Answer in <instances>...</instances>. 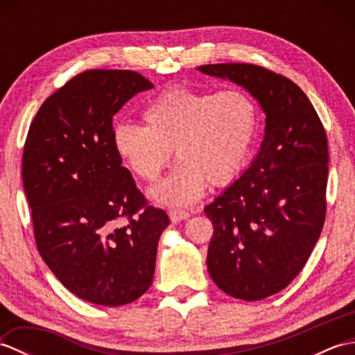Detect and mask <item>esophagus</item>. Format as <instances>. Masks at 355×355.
Returning a JSON list of instances; mask_svg holds the SVG:
<instances>
[{"instance_id": "esophagus-1", "label": "esophagus", "mask_w": 355, "mask_h": 355, "mask_svg": "<svg viewBox=\"0 0 355 355\" xmlns=\"http://www.w3.org/2000/svg\"><path fill=\"white\" fill-rule=\"evenodd\" d=\"M189 216H191L189 212H186V210H180V209H173V210H171V212H169V218H171V221L173 224H177L180 221H184Z\"/></svg>"}]
</instances>
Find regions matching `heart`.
Listing matches in <instances>:
<instances>
[{
	"label": "heart",
	"mask_w": 355,
	"mask_h": 355,
	"mask_svg": "<svg viewBox=\"0 0 355 355\" xmlns=\"http://www.w3.org/2000/svg\"><path fill=\"white\" fill-rule=\"evenodd\" d=\"M141 119L143 126L117 125L112 146L143 182L158 180L175 150L180 163L149 192L169 206L192 205L207 183L235 182L250 160L259 132L258 105L236 88L212 93L172 87L146 105Z\"/></svg>",
	"instance_id": "1"
}]
</instances>
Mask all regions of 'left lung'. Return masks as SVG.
Returning a JSON list of instances; mask_svg holds the SVG:
<instances>
[{
	"label": "left lung",
	"instance_id": "obj_1",
	"mask_svg": "<svg viewBox=\"0 0 355 355\" xmlns=\"http://www.w3.org/2000/svg\"><path fill=\"white\" fill-rule=\"evenodd\" d=\"M247 89L266 114L248 169L205 207L214 224L210 277L229 296L261 300L304 268L327 214L328 141L310 99L294 82L253 64L197 67Z\"/></svg>",
	"mask_w": 355,
	"mask_h": 355
}]
</instances>
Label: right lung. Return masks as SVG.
<instances>
[{"label":"right lung","instance_id":"obj_1","mask_svg":"<svg viewBox=\"0 0 355 355\" xmlns=\"http://www.w3.org/2000/svg\"><path fill=\"white\" fill-rule=\"evenodd\" d=\"M154 85L131 70H88L45 99L22 154L35 241L59 282L96 305L137 300L169 225L112 146V117Z\"/></svg>","mask_w":355,"mask_h":355}]
</instances>
